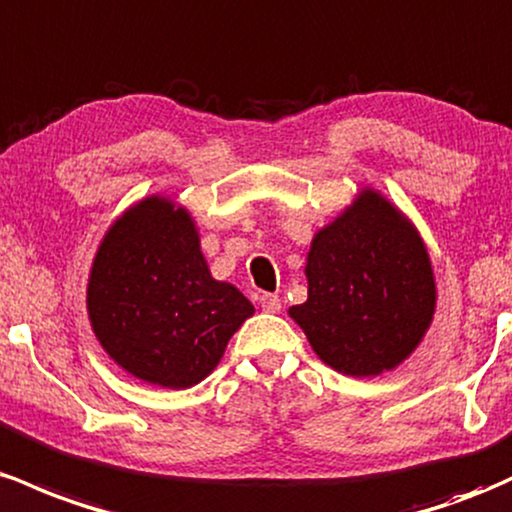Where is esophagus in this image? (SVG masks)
<instances>
[{"mask_svg":"<svg viewBox=\"0 0 512 512\" xmlns=\"http://www.w3.org/2000/svg\"><path fill=\"white\" fill-rule=\"evenodd\" d=\"M258 302H261V307L271 314L280 312V307H283V300H280L278 295H271V292H263V295L258 297Z\"/></svg>","mask_w":512,"mask_h":512,"instance_id":"1","label":"esophagus"}]
</instances>
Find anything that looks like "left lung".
<instances>
[{
    "instance_id": "obj_1",
    "label": "left lung",
    "mask_w": 512,
    "mask_h": 512,
    "mask_svg": "<svg viewBox=\"0 0 512 512\" xmlns=\"http://www.w3.org/2000/svg\"><path fill=\"white\" fill-rule=\"evenodd\" d=\"M307 302L290 309L314 353L355 377L392 370L418 346L435 309L421 237L382 195L363 191L312 241Z\"/></svg>"
}]
</instances>
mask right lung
I'll return each mask as SVG.
<instances>
[{
	"instance_id": "1",
	"label": "right lung",
	"mask_w": 512,
	"mask_h": 512,
	"mask_svg": "<svg viewBox=\"0 0 512 512\" xmlns=\"http://www.w3.org/2000/svg\"><path fill=\"white\" fill-rule=\"evenodd\" d=\"M89 319L130 375L169 389L208 377L254 304L212 280L183 208L147 198L108 229L91 268Z\"/></svg>"
}]
</instances>
